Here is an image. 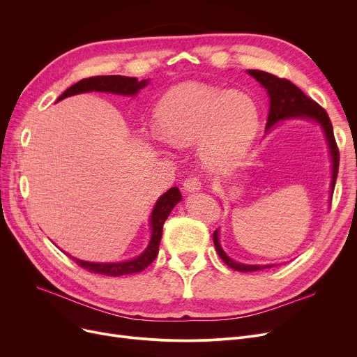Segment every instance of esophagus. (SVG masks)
I'll return each instance as SVG.
<instances>
[{"mask_svg": "<svg viewBox=\"0 0 357 357\" xmlns=\"http://www.w3.org/2000/svg\"><path fill=\"white\" fill-rule=\"evenodd\" d=\"M183 190L186 192H195V191H199L201 190V181L198 176H188L185 181H183Z\"/></svg>", "mask_w": 357, "mask_h": 357, "instance_id": "esophagus-1", "label": "esophagus"}]
</instances>
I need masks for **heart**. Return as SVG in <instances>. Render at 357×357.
<instances>
[{
	"mask_svg": "<svg viewBox=\"0 0 357 357\" xmlns=\"http://www.w3.org/2000/svg\"><path fill=\"white\" fill-rule=\"evenodd\" d=\"M160 137L175 146L197 142L201 163L224 171L241 162L260 127L257 102L245 91L186 82L169 91L155 111Z\"/></svg>",
	"mask_w": 357,
	"mask_h": 357,
	"instance_id": "obj_1",
	"label": "heart"
}]
</instances>
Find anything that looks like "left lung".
Segmentation results:
<instances>
[{
  "instance_id": "obj_1",
  "label": "left lung",
  "mask_w": 357,
  "mask_h": 357,
  "mask_svg": "<svg viewBox=\"0 0 357 357\" xmlns=\"http://www.w3.org/2000/svg\"><path fill=\"white\" fill-rule=\"evenodd\" d=\"M248 72L257 82L264 85L269 93L271 108H269V116H268V121H266V131L273 124H276L280 120H285V119H311L323 127L327 143H328L330 153H331V163H333V166H331L333 167L331 195H333L337 174H339L340 155H339V147H337V143L334 139L333 124L330 121L327 111L321 105H318L314 100L307 97L301 89L285 78H278L269 72L256 70V69H249ZM213 238H214V246H215L217 253L220 255V257L224 261H226V265L230 266L231 269L238 271V272H255V271H260L265 268H271V265H266V266L245 265V264H238V261L231 260L226 253H224V250L220 246L218 230L214 231Z\"/></svg>"
}]
</instances>
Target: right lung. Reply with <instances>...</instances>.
<instances>
[{"label": "right lung", "mask_w": 357, "mask_h": 357, "mask_svg": "<svg viewBox=\"0 0 357 357\" xmlns=\"http://www.w3.org/2000/svg\"><path fill=\"white\" fill-rule=\"evenodd\" d=\"M149 84V79L137 81V78L130 77H121V75H105V77H91L81 79L79 82L73 84L69 86L62 96L58 98V101L77 96V93L82 92H111V93H120V96H136V93L143 89ZM182 199V195L176 186L165 192L158 202L155 204V208L152 211V217H150V226H152V237H150L149 246L146 250L136 259H131L127 261H117V264H93V261H85L75 259L72 256V260L77 261V265L86 269L91 273H98L105 276H121V275H130L137 273L146 269L152 261L156 259L159 252V245L162 238V229L166 218L171 214L172 208Z\"/></svg>", "instance_id": "obj_1"}]
</instances>
